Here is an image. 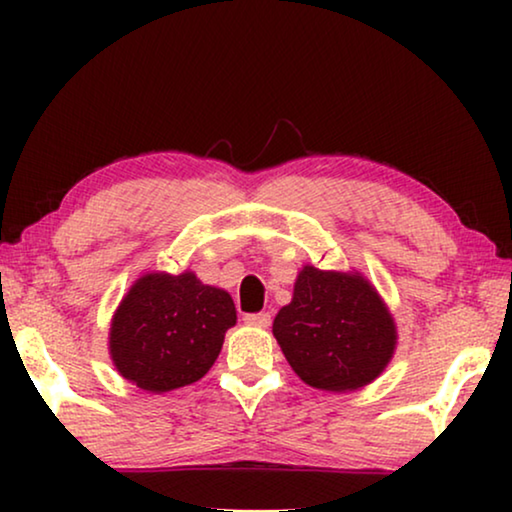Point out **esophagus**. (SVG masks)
<instances>
[{"label":"esophagus","mask_w":512,"mask_h":512,"mask_svg":"<svg viewBox=\"0 0 512 512\" xmlns=\"http://www.w3.org/2000/svg\"><path fill=\"white\" fill-rule=\"evenodd\" d=\"M244 321H247L249 326H258V328H265L270 326V314L268 312H256V314H244Z\"/></svg>","instance_id":"esophagus-1"}]
</instances>
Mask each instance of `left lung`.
Instances as JSON below:
<instances>
[{"label":"left lung","mask_w":512,"mask_h":512,"mask_svg":"<svg viewBox=\"0 0 512 512\" xmlns=\"http://www.w3.org/2000/svg\"><path fill=\"white\" fill-rule=\"evenodd\" d=\"M272 333L300 380L326 391L373 382L396 345L394 319L366 279L312 265L298 275Z\"/></svg>","instance_id":"1"}]
</instances>
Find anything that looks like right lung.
<instances>
[{"mask_svg":"<svg viewBox=\"0 0 512 512\" xmlns=\"http://www.w3.org/2000/svg\"><path fill=\"white\" fill-rule=\"evenodd\" d=\"M235 319L233 298L193 272H153L132 286L114 314L111 359L144 391L186 387L214 366Z\"/></svg>","mask_w":512,"mask_h":512,"instance_id":"obj_1","label":"right lung"}]
</instances>
